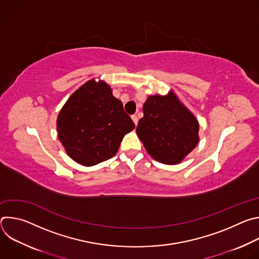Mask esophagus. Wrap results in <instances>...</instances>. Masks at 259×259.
Wrapping results in <instances>:
<instances>
[{"instance_id":"1","label":"esophagus","mask_w":259,"mask_h":259,"mask_svg":"<svg viewBox=\"0 0 259 259\" xmlns=\"http://www.w3.org/2000/svg\"><path fill=\"white\" fill-rule=\"evenodd\" d=\"M132 120H133V122H134V124L135 125H137V123H138V118H137V116H135V115H133L132 117Z\"/></svg>"}]
</instances>
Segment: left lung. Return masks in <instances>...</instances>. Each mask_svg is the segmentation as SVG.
<instances>
[{
    "label": "left lung",
    "mask_w": 259,
    "mask_h": 259,
    "mask_svg": "<svg viewBox=\"0 0 259 259\" xmlns=\"http://www.w3.org/2000/svg\"><path fill=\"white\" fill-rule=\"evenodd\" d=\"M142 110L136 133L147 154L166 165L182 162L200 139V125L194 114L173 90L149 96Z\"/></svg>",
    "instance_id": "left-lung-1"
}]
</instances>
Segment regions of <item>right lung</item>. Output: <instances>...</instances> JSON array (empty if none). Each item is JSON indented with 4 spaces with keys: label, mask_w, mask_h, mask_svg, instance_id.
<instances>
[{
    "label": "right lung",
    "mask_w": 259,
    "mask_h": 259,
    "mask_svg": "<svg viewBox=\"0 0 259 259\" xmlns=\"http://www.w3.org/2000/svg\"><path fill=\"white\" fill-rule=\"evenodd\" d=\"M58 138L69 158L86 167L113 158L135 125L104 81L89 80L66 100L57 117Z\"/></svg>",
    "instance_id": "add662e5"
}]
</instances>
